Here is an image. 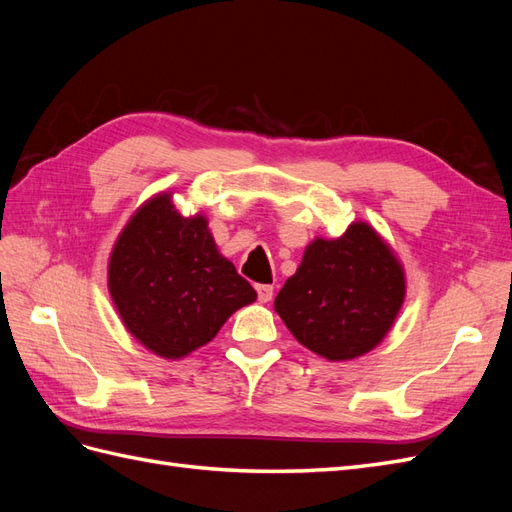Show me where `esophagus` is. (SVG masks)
<instances>
[{
	"instance_id": "1",
	"label": "esophagus",
	"mask_w": 512,
	"mask_h": 512,
	"mask_svg": "<svg viewBox=\"0 0 512 512\" xmlns=\"http://www.w3.org/2000/svg\"><path fill=\"white\" fill-rule=\"evenodd\" d=\"M256 292H258L260 303H269L273 299V286H269V284H258Z\"/></svg>"
}]
</instances>
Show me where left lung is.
Here are the masks:
<instances>
[{
  "label": "left lung",
  "mask_w": 512,
  "mask_h": 512,
  "mask_svg": "<svg viewBox=\"0 0 512 512\" xmlns=\"http://www.w3.org/2000/svg\"><path fill=\"white\" fill-rule=\"evenodd\" d=\"M406 297L404 267L367 222L314 239L275 297L297 342L329 361H352L391 331Z\"/></svg>",
  "instance_id": "obj_1"
}]
</instances>
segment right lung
Instances as JSON below:
<instances>
[{
	"label": "right lung",
	"instance_id": "1",
	"mask_svg": "<svg viewBox=\"0 0 512 512\" xmlns=\"http://www.w3.org/2000/svg\"><path fill=\"white\" fill-rule=\"evenodd\" d=\"M108 292L126 329L162 359H183L256 301V290L218 252L207 218H183L170 194L149 198L121 230Z\"/></svg>",
	"mask_w": 512,
	"mask_h": 512
}]
</instances>
